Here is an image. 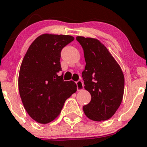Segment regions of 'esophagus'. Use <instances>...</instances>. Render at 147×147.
Listing matches in <instances>:
<instances>
[{
    "label": "esophagus",
    "instance_id": "obj_1",
    "mask_svg": "<svg viewBox=\"0 0 147 147\" xmlns=\"http://www.w3.org/2000/svg\"><path fill=\"white\" fill-rule=\"evenodd\" d=\"M76 86H77V90L79 91L84 89V84L81 81H78L76 82Z\"/></svg>",
    "mask_w": 147,
    "mask_h": 147
}]
</instances>
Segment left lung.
<instances>
[{"instance_id": "left-lung-1", "label": "left lung", "mask_w": 147, "mask_h": 147, "mask_svg": "<svg viewBox=\"0 0 147 147\" xmlns=\"http://www.w3.org/2000/svg\"><path fill=\"white\" fill-rule=\"evenodd\" d=\"M84 49L86 67L82 72L84 88L91 96L83 107L86 117L101 122L113 117L124 94L125 78L121 67L106 47L98 40L78 36Z\"/></svg>"}]
</instances>
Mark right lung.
Returning a JSON list of instances; mask_svg holds the SVG:
<instances>
[{
	"label": "right lung",
	"instance_id": "add662e5",
	"mask_svg": "<svg viewBox=\"0 0 147 147\" xmlns=\"http://www.w3.org/2000/svg\"><path fill=\"white\" fill-rule=\"evenodd\" d=\"M74 40L71 35L43 34L28 48L20 69L18 88L29 115L47 124L59 115L65 101L77 90L73 81H64L60 64L61 51Z\"/></svg>",
	"mask_w": 147,
	"mask_h": 147
}]
</instances>
